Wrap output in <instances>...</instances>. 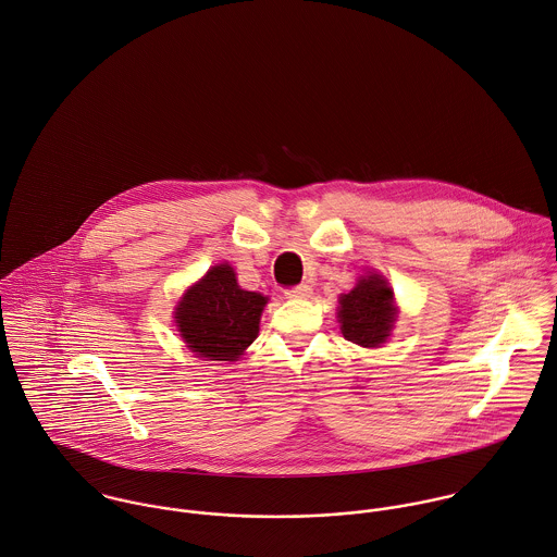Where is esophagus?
<instances>
[{
    "label": "esophagus",
    "mask_w": 557,
    "mask_h": 557,
    "mask_svg": "<svg viewBox=\"0 0 557 557\" xmlns=\"http://www.w3.org/2000/svg\"><path fill=\"white\" fill-rule=\"evenodd\" d=\"M285 296H287V298H309V296H311V287H309L307 283H302V285H296V287L285 289Z\"/></svg>",
    "instance_id": "34e87169"
}]
</instances>
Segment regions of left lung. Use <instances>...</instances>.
Segmentation results:
<instances>
[{
	"mask_svg": "<svg viewBox=\"0 0 557 557\" xmlns=\"http://www.w3.org/2000/svg\"><path fill=\"white\" fill-rule=\"evenodd\" d=\"M342 333L348 342L363 348H377L386 342L393 322V289L380 274L361 276L350 294L339 298Z\"/></svg>",
	"mask_w": 557,
	"mask_h": 557,
	"instance_id": "8db88e82",
	"label": "left lung"
}]
</instances>
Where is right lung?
Here are the masks:
<instances>
[{"mask_svg": "<svg viewBox=\"0 0 557 557\" xmlns=\"http://www.w3.org/2000/svg\"><path fill=\"white\" fill-rule=\"evenodd\" d=\"M268 298L237 285L231 265L211 268L177 307V326L187 348L209 361H237L257 339Z\"/></svg>", "mask_w": 557, "mask_h": 557, "instance_id": "add662e5", "label": "right lung"}]
</instances>
